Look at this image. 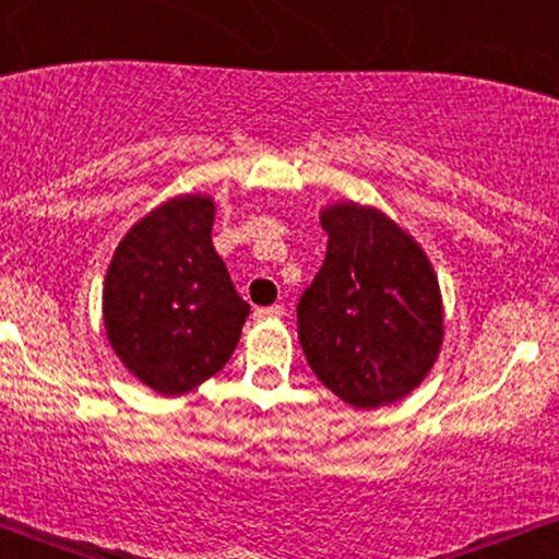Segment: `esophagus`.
Segmentation results:
<instances>
[{"label":"esophagus","mask_w":559,"mask_h":559,"mask_svg":"<svg viewBox=\"0 0 559 559\" xmlns=\"http://www.w3.org/2000/svg\"><path fill=\"white\" fill-rule=\"evenodd\" d=\"M284 316H286V310L281 305L258 307V310H254V318H258V320H278V318H284Z\"/></svg>","instance_id":"34e87169"}]
</instances>
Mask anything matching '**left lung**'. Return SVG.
<instances>
[{"label": "left lung", "mask_w": 559, "mask_h": 559, "mask_svg": "<svg viewBox=\"0 0 559 559\" xmlns=\"http://www.w3.org/2000/svg\"><path fill=\"white\" fill-rule=\"evenodd\" d=\"M323 267L297 307L312 373L357 409L400 402L431 373L444 342V307L431 260L381 210L325 204Z\"/></svg>", "instance_id": "1"}]
</instances>
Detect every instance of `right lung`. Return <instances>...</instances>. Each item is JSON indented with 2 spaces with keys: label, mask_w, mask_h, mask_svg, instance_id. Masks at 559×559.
Returning <instances> with one entry per match:
<instances>
[{
  "label": "right lung",
  "mask_w": 559,
  "mask_h": 559,
  "mask_svg": "<svg viewBox=\"0 0 559 559\" xmlns=\"http://www.w3.org/2000/svg\"><path fill=\"white\" fill-rule=\"evenodd\" d=\"M213 197H173L128 230L107 267V342L128 373L163 396L215 376L249 316L213 247Z\"/></svg>",
  "instance_id": "1"
}]
</instances>
